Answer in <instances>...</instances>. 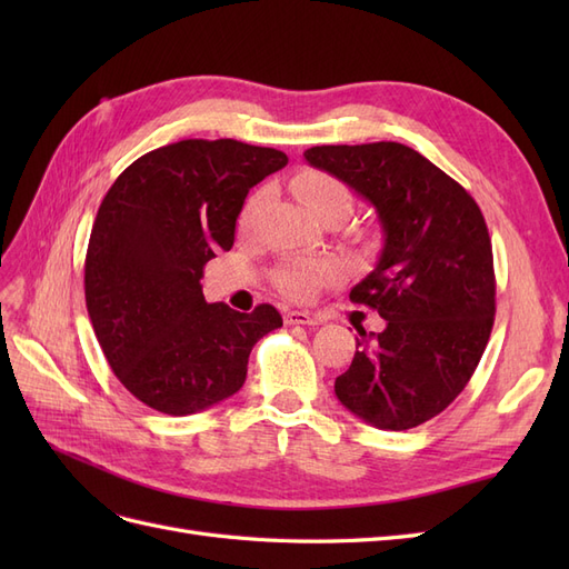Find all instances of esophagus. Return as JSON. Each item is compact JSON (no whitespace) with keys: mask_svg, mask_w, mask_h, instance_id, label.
Masks as SVG:
<instances>
[{"mask_svg":"<svg viewBox=\"0 0 569 569\" xmlns=\"http://www.w3.org/2000/svg\"><path fill=\"white\" fill-rule=\"evenodd\" d=\"M284 322L287 325H318L320 320L306 311H289V313H284Z\"/></svg>","mask_w":569,"mask_h":569,"instance_id":"esophagus-1","label":"esophagus"}]
</instances>
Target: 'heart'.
<instances>
[{
  "instance_id": "obj_1",
  "label": "heart",
  "mask_w": 569,
  "mask_h": 569,
  "mask_svg": "<svg viewBox=\"0 0 569 569\" xmlns=\"http://www.w3.org/2000/svg\"><path fill=\"white\" fill-rule=\"evenodd\" d=\"M291 189H295V194L303 203V209L313 218L330 211L349 216L351 211V189L335 176L322 173V170H301V173H297L295 180H291ZM263 197V192H258L247 201L242 216H239V226H251ZM339 274L341 270L335 261H289L280 266L278 274H274V282H278V287L289 299L308 301L318 295L320 287L337 282Z\"/></svg>"
}]
</instances>
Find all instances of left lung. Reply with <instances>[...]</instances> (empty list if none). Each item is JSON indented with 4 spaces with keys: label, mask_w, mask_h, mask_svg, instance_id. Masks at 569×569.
Listing matches in <instances>:
<instances>
[{
    "label": "left lung",
    "mask_w": 569,
    "mask_h": 569,
    "mask_svg": "<svg viewBox=\"0 0 569 569\" xmlns=\"http://www.w3.org/2000/svg\"><path fill=\"white\" fill-rule=\"evenodd\" d=\"M303 157L363 197L385 234L380 261L349 297L387 327L356 339L337 399L372 427H418L453 403L487 349L496 280L485 216L453 178L399 142L325 144Z\"/></svg>",
    "instance_id": "8db88e82"
}]
</instances>
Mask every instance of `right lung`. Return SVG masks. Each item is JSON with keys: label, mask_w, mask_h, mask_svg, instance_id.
<instances>
[{"label": "right lung", "mask_w": 569, "mask_h": 569, "mask_svg": "<svg viewBox=\"0 0 569 569\" xmlns=\"http://www.w3.org/2000/svg\"><path fill=\"white\" fill-rule=\"evenodd\" d=\"M287 153L237 140H182L130 163L101 201L84 258V301L111 370L134 399L192 416L247 380L253 343L282 327L203 299V266L230 251L253 184Z\"/></svg>", "instance_id": "obj_1"}]
</instances>
